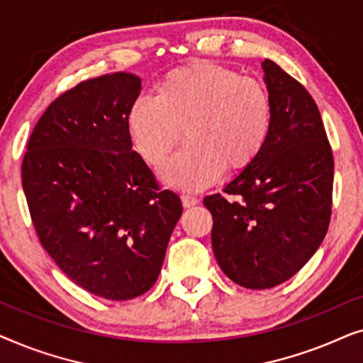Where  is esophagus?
Masks as SVG:
<instances>
[{
	"label": "esophagus",
	"instance_id": "esophagus-1",
	"mask_svg": "<svg viewBox=\"0 0 363 363\" xmlns=\"http://www.w3.org/2000/svg\"><path fill=\"white\" fill-rule=\"evenodd\" d=\"M182 203H183V206H185V208H191V206L196 205L198 200L191 195H182Z\"/></svg>",
	"mask_w": 363,
	"mask_h": 363
}]
</instances>
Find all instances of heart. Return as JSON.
<instances>
[{
  "instance_id": "1",
  "label": "heart",
  "mask_w": 363,
  "mask_h": 363,
  "mask_svg": "<svg viewBox=\"0 0 363 363\" xmlns=\"http://www.w3.org/2000/svg\"><path fill=\"white\" fill-rule=\"evenodd\" d=\"M272 107L259 82L215 62H195L168 72L155 97L142 96L127 112L133 145L160 167L182 137L188 142L163 168V178L183 190H201L223 170L250 168L264 150Z\"/></svg>"
}]
</instances>
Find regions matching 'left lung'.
I'll list each match as a JSON object with an SVG mask.
<instances>
[{"instance_id":"left-lung-1","label":"left lung","mask_w":363,"mask_h":363,"mask_svg":"<svg viewBox=\"0 0 363 363\" xmlns=\"http://www.w3.org/2000/svg\"><path fill=\"white\" fill-rule=\"evenodd\" d=\"M272 121L250 168L203 200L223 272L247 289L291 279L324 241L332 215L334 155L317 104L276 62H262Z\"/></svg>"}]
</instances>
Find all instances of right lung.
<instances>
[{
  "mask_svg": "<svg viewBox=\"0 0 363 363\" xmlns=\"http://www.w3.org/2000/svg\"><path fill=\"white\" fill-rule=\"evenodd\" d=\"M140 89L133 74L111 72L62 92L34 125L21 165L43 247L72 282L111 301L155 284L183 211L132 150L127 112Z\"/></svg>",
  "mask_w": 363,
  "mask_h": 363,
  "instance_id": "add662e5",
  "label": "right lung"
}]
</instances>
